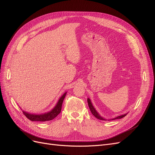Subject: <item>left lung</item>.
I'll list each match as a JSON object with an SVG mask.
<instances>
[{
  "label": "left lung",
  "instance_id": "left-lung-1",
  "mask_svg": "<svg viewBox=\"0 0 155 155\" xmlns=\"http://www.w3.org/2000/svg\"><path fill=\"white\" fill-rule=\"evenodd\" d=\"M87 102H88V107H89V109H90V110H91V112H92V114L96 118L99 119V120H107L105 119L104 118H103V117H102L99 113H98L97 111L96 110V109L94 108V107L93 106V105H92V102H91V100L89 99V98H87ZM127 114V113L124 114H121V115H120V116H118L116 117V118L110 119V120H116V119H121V118H124V117H125Z\"/></svg>",
  "mask_w": 155,
  "mask_h": 155
}]
</instances>
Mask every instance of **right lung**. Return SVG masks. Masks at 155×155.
Returning <instances> with one entry per match:
<instances>
[{
  "label": "right lung",
  "mask_w": 155,
  "mask_h": 155,
  "mask_svg": "<svg viewBox=\"0 0 155 155\" xmlns=\"http://www.w3.org/2000/svg\"><path fill=\"white\" fill-rule=\"evenodd\" d=\"M67 92L64 93L61 96V97L59 99L57 104H56L55 106L51 109L50 111L45 112V113L43 114H31L29 112H27L25 110H22L23 114H24L27 118H28L30 120L33 121H50L54 119L56 116H57L61 110V107L63 101L64 99V97L67 94Z\"/></svg>",
  "instance_id": "right-lung-1"
}]
</instances>
